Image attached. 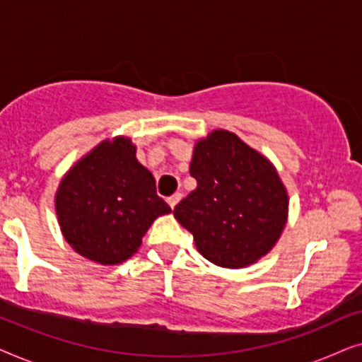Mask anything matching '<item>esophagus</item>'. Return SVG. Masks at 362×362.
Masks as SVG:
<instances>
[{"mask_svg": "<svg viewBox=\"0 0 362 362\" xmlns=\"http://www.w3.org/2000/svg\"><path fill=\"white\" fill-rule=\"evenodd\" d=\"M180 201H181V194H180V192H176V194H173L171 197H168V204H170L171 209H175L176 204H177V202H180Z\"/></svg>", "mask_w": 362, "mask_h": 362, "instance_id": "34e87169", "label": "esophagus"}]
</instances>
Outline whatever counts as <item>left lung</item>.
I'll list each match as a JSON object with an SVG mask.
<instances>
[{"label":"left lung","instance_id":"8db88e82","mask_svg":"<svg viewBox=\"0 0 362 362\" xmlns=\"http://www.w3.org/2000/svg\"><path fill=\"white\" fill-rule=\"evenodd\" d=\"M197 187L175 207L196 249L224 269H244L269 254L288 216L275 166L235 133L214 130L196 143L189 166Z\"/></svg>","mask_w":362,"mask_h":362}]
</instances>
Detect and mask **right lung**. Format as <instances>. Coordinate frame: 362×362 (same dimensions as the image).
<instances>
[{"mask_svg": "<svg viewBox=\"0 0 362 362\" xmlns=\"http://www.w3.org/2000/svg\"><path fill=\"white\" fill-rule=\"evenodd\" d=\"M62 235L77 254L102 265L125 262L140 249L153 221L171 207L155 177L136 160L130 138L115 136L81 158L56 192Z\"/></svg>", "mask_w": 362, "mask_h": 362, "instance_id": "1", "label": "right lung"}]
</instances>
